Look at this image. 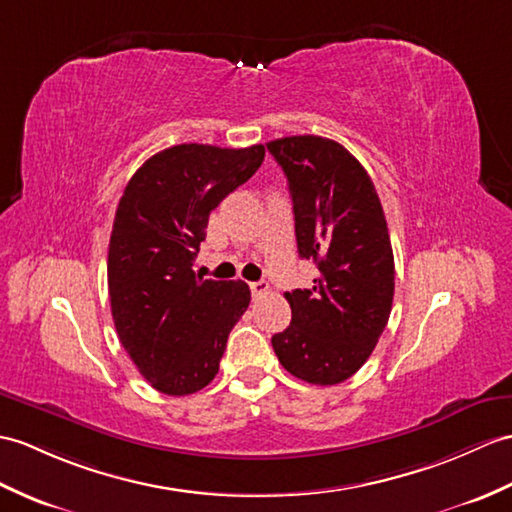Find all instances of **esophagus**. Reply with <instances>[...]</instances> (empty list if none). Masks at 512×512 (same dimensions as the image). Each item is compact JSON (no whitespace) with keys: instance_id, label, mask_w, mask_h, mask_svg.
<instances>
[{"instance_id":"34e87169","label":"esophagus","mask_w":512,"mask_h":512,"mask_svg":"<svg viewBox=\"0 0 512 512\" xmlns=\"http://www.w3.org/2000/svg\"><path fill=\"white\" fill-rule=\"evenodd\" d=\"M268 290H270L268 281H253V283H251V292H253L255 299H261V296L268 294Z\"/></svg>"}]
</instances>
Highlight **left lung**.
<instances>
[{
  "label": "left lung",
  "mask_w": 512,
  "mask_h": 512,
  "mask_svg": "<svg viewBox=\"0 0 512 512\" xmlns=\"http://www.w3.org/2000/svg\"><path fill=\"white\" fill-rule=\"evenodd\" d=\"M266 148L288 176L299 255L318 268L310 290L285 292L292 323L272 349L294 377L334 386L360 371L392 310L386 216L371 176L338 141L296 135Z\"/></svg>",
  "instance_id": "1"
}]
</instances>
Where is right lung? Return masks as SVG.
<instances>
[{"mask_svg": "<svg viewBox=\"0 0 512 512\" xmlns=\"http://www.w3.org/2000/svg\"><path fill=\"white\" fill-rule=\"evenodd\" d=\"M266 157L261 144H181L150 157L130 178L109 244V296L117 336L152 388L183 397L218 375L251 290L194 272L209 213Z\"/></svg>", "mask_w": 512, "mask_h": 512, "instance_id": "right-lung-1", "label": "right lung"}]
</instances>
